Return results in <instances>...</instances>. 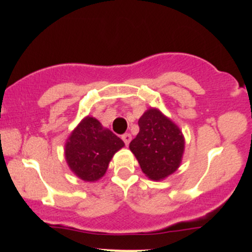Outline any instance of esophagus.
<instances>
[{
	"mask_svg": "<svg viewBox=\"0 0 252 252\" xmlns=\"http://www.w3.org/2000/svg\"><path fill=\"white\" fill-rule=\"evenodd\" d=\"M122 140H123V142L126 143V146H128V144L130 143V141H131V135L128 134V132H126V134H123Z\"/></svg>",
	"mask_w": 252,
	"mask_h": 252,
	"instance_id": "34e87169",
	"label": "esophagus"
}]
</instances>
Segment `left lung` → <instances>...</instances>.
I'll list each match as a JSON object with an SVG mask.
<instances>
[{
    "label": "left lung",
    "instance_id": "1",
    "mask_svg": "<svg viewBox=\"0 0 252 252\" xmlns=\"http://www.w3.org/2000/svg\"><path fill=\"white\" fill-rule=\"evenodd\" d=\"M140 131L129 144L141 169L152 180H162L180 166L184 136L158 110L149 109L138 120Z\"/></svg>",
    "mask_w": 252,
    "mask_h": 252
}]
</instances>
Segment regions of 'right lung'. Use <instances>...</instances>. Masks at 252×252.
<instances>
[{"instance_id": "obj_1", "label": "right lung", "mask_w": 252, "mask_h": 252, "mask_svg": "<svg viewBox=\"0 0 252 252\" xmlns=\"http://www.w3.org/2000/svg\"><path fill=\"white\" fill-rule=\"evenodd\" d=\"M124 142L96 118H84L74 129L65 147L68 166L78 178L96 181L105 174L109 162Z\"/></svg>"}]
</instances>
